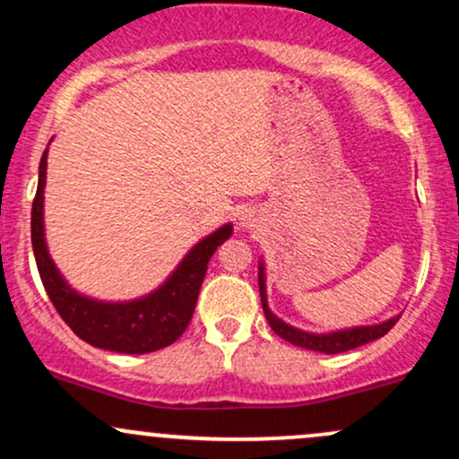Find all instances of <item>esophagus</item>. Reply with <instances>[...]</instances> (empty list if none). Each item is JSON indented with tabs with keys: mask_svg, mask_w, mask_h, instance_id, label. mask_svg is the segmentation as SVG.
I'll use <instances>...</instances> for the list:
<instances>
[{
	"mask_svg": "<svg viewBox=\"0 0 459 459\" xmlns=\"http://www.w3.org/2000/svg\"><path fill=\"white\" fill-rule=\"evenodd\" d=\"M241 226H246V229H247V226H252V215L247 212L241 215Z\"/></svg>",
	"mask_w": 459,
	"mask_h": 459,
	"instance_id": "34e87169",
	"label": "esophagus"
}]
</instances>
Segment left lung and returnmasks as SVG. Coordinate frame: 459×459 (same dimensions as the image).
<instances>
[{"instance_id": "left-lung-1", "label": "left lung", "mask_w": 459, "mask_h": 459, "mask_svg": "<svg viewBox=\"0 0 459 459\" xmlns=\"http://www.w3.org/2000/svg\"><path fill=\"white\" fill-rule=\"evenodd\" d=\"M259 291H261V304L263 313H265L267 324L270 328L276 332L278 336L289 343L304 347V350L310 351H321V354H341V351L356 350V347L371 343V341L380 339V336L386 334L388 330L397 324L399 315L394 317L380 321V324L373 325H356V328H343V330H332V332H307L299 330L296 325H289L287 321L270 310V304H267V289H265V263L259 261Z\"/></svg>"}]
</instances>
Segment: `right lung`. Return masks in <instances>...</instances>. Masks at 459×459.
Listing matches in <instances>:
<instances>
[{"label": "right lung", "mask_w": 459, "mask_h": 459, "mask_svg": "<svg viewBox=\"0 0 459 459\" xmlns=\"http://www.w3.org/2000/svg\"><path fill=\"white\" fill-rule=\"evenodd\" d=\"M45 183L47 149L40 157L39 189L31 203V247L47 296L68 328L86 343L118 354H149L175 343L196 308L209 259L233 235V224L203 237L155 291L129 302H103L75 291L51 259L45 239Z\"/></svg>", "instance_id": "obj_1"}]
</instances>
